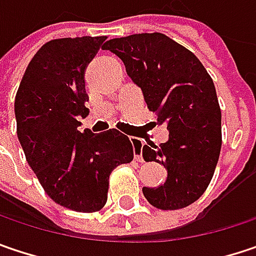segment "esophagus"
Instances as JSON below:
<instances>
[{"mask_svg":"<svg viewBox=\"0 0 256 256\" xmlns=\"http://www.w3.org/2000/svg\"><path fill=\"white\" fill-rule=\"evenodd\" d=\"M132 140V144H133V152H134V159L138 162H143L142 156V149H143V143L140 140H138L136 138H130Z\"/></svg>","mask_w":256,"mask_h":256,"instance_id":"1","label":"esophagus"}]
</instances>
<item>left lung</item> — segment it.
I'll return each mask as SVG.
<instances>
[{"label": "left lung", "mask_w": 256, "mask_h": 256, "mask_svg": "<svg viewBox=\"0 0 256 256\" xmlns=\"http://www.w3.org/2000/svg\"><path fill=\"white\" fill-rule=\"evenodd\" d=\"M122 59L132 82L170 138L143 146L146 162H158L166 180L143 187L156 208L176 210L198 200L212 181L222 148V113L213 80L197 56L162 33L110 38L102 46Z\"/></svg>", "instance_id": "obj_1"}]
</instances>
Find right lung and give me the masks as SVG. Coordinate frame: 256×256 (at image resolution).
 Listing matches in <instances>:
<instances>
[{"label":"right lung","mask_w":256,"mask_h":256,"mask_svg":"<svg viewBox=\"0 0 256 256\" xmlns=\"http://www.w3.org/2000/svg\"><path fill=\"white\" fill-rule=\"evenodd\" d=\"M104 38H56L43 44L26 69L14 102L17 136L30 168L54 203L80 213L101 210L112 171L133 160V146L118 130H80V118L90 114L84 72Z\"/></svg>","instance_id":"right-lung-1"}]
</instances>
